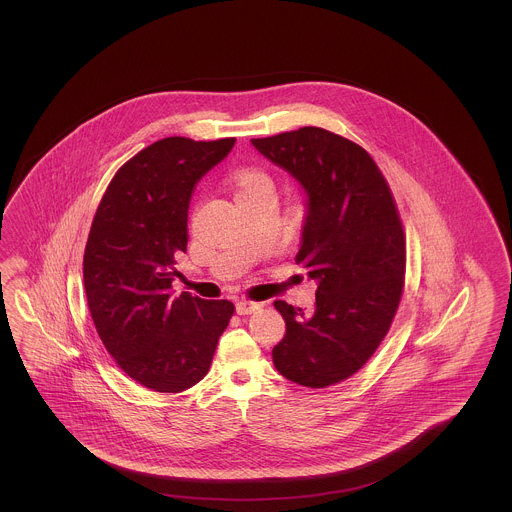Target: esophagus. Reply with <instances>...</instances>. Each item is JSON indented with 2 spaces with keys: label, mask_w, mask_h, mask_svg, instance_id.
Returning a JSON list of instances; mask_svg holds the SVG:
<instances>
[{
  "label": "esophagus",
  "mask_w": 512,
  "mask_h": 512,
  "mask_svg": "<svg viewBox=\"0 0 512 512\" xmlns=\"http://www.w3.org/2000/svg\"><path fill=\"white\" fill-rule=\"evenodd\" d=\"M261 309V303H257V301H247V299H242V301H238L236 303V311H238V315H251V313H257Z\"/></svg>",
  "instance_id": "1"
}]
</instances>
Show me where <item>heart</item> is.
Segmentation results:
<instances>
[{
    "label": "heart",
    "mask_w": 512,
    "mask_h": 512,
    "mask_svg": "<svg viewBox=\"0 0 512 512\" xmlns=\"http://www.w3.org/2000/svg\"><path fill=\"white\" fill-rule=\"evenodd\" d=\"M234 188H236V199H240L244 195L259 192L263 188H272V182L263 171L242 169V171L236 172V176H234Z\"/></svg>",
    "instance_id": "1"
}]
</instances>
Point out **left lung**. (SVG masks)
Segmentation results:
<instances>
[{"label":"left lung","instance_id":"left-lung-1","mask_svg":"<svg viewBox=\"0 0 512 512\" xmlns=\"http://www.w3.org/2000/svg\"><path fill=\"white\" fill-rule=\"evenodd\" d=\"M307 194L295 263L317 280L313 313L274 301L276 370L305 388L353 376L386 338L405 284V232L390 186L355 142L317 126L251 140Z\"/></svg>","mask_w":512,"mask_h":512}]
</instances>
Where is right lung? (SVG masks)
Instances as JSON below:
<instances>
[{
	"mask_svg": "<svg viewBox=\"0 0 512 512\" xmlns=\"http://www.w3.org/2000/svg\"><path fill=\"white\" fill-rule=\"evenodd\" d=\"M234 142L159 140L122 165L99 201L84 251L90 315L115 363L149 390L180 393L203 380L234 315L226 299L171 293L195 184Z\"/></svg>",
	"mask_w": 512,
	"mask_h": 512,
	"instance_id": "add662e5",
	"label": "right lung"
}]
</instances>
